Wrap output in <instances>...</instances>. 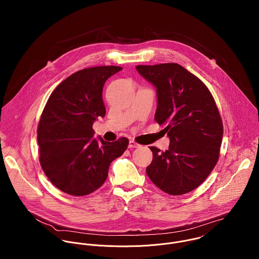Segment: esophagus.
<instances>
[{"instance_id":"esophagus-1","label":"esophagus","mask_w":259,"mask_h":259,"mask_svg":"<svg viewBox=\"0 0 259 259\" xmlns=\"http://www.w3.org/2000/svg\"><path fill=\"white\" fill-rule=\"evenodd\" d=\"M142 146L140 145V144H138L137 142H135V141H130V144H128V148H141Z\"/></svg>"}]
</instances>
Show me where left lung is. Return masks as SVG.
Here are the masks:
<instances>
[{
    "instance_id": "1",
    "label": "left lung",
    "mask_w": 259,
    "mask_h": 259,
    "mask_svg": "<svg viewBox=\"0 0 259 259\" xmlns=\"http://www.w3.org/2000/svg\"><path fill=\"white\" fill-rule=\"evenodd\" d=\"M157 93L154 119L166 124L168 149L149 147L150 181L162 191L182 195L201 185L214 168L222 146L223 124L208 88L176 63L137 66Z\"/></svg>"
}]
</instances>
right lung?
<instances>
[{
	"label": "right lung",
	"mask_w": 259,
	"mask_h": 259,
	"mask_svg": "<svg viewBox=\"0 0 259 259\" xmlns=\"http://www.w3.org/2000/svg\"><path fill=\"white\" fill-rule=\"evenodd\" d=\"M116 66L87 68L71 74L51 94L37 125L40 166L60 190L88 195L106 182L111 161L128 146L126 138L109 143L94 137L93 123L104 117L103 88Z\"/></svg>",
	"instance_id": "obj_1"
}]
</instances>
